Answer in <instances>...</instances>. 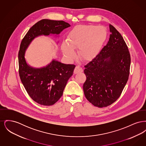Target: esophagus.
I'll list each match as a JSON object with an SVG mask.
<instances>
[{"mask_svg": "<svg viewBox=\"0 0 146 146\" xmlns=\"http://www.w3.org/2000/svg\"><path fill=\"white\" fill-rule=\"evenodd\" d=\"M83 70L82 68H81L80 67H79V66H76L74 69V74H77L78 73H81V72H83Z\"/></svg>", "mask_w": 146, "mask_h": 146, "instance_id": "obj_1", "label": "esophagus"}]
</instances>
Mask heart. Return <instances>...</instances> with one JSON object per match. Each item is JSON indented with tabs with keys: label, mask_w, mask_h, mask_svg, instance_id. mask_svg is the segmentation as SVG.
<instances>
[{
	"label": "heart",
	"mask_w": 146,
	"mask_h": 146,
	"mask_svg": "<svg viewBox=\"0 0 146 146\" xmlns=\"http://www.w3.org/2000/svg\"><path fill=\"white\" fill-rule=\"evenodd\" d=\"M107 33L102 26L79 25L70 31L67 43L63 42L62 49L66 57L71 60L76 56L74 49H79L78 55L85 62L94 60L100 53L106 40Z\"/></svg>",
	"instance_id": "1"
}]
</instances>
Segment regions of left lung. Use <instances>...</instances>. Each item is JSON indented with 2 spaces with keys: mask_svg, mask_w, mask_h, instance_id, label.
Segmentation results:
<instances>
[{
  "mask_svg": "<svg viewBox=\"0 0 146 146\" xmlns=\"http://www.w3.org/2000/svg\"><path fill=\"white\" fill-rule=\"evenodd\" d=\"M109 40L98 55L84 66V95L94 106L102 108L120 97L127 82L131 58L125 41L110 24Z\"/></svg>",
  "mask_w": 146,
  "mask_h": 146,
  "instance_id": "obj_1",
  "label": "left lung"
}]
</instances>
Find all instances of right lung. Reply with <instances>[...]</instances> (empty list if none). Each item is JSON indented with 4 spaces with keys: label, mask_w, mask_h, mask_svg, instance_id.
<instances>
[{
    "label": "right lung",
    "mask_w": 146,
    "mask_h": 146,
    "mask_svg": "<svg viewBox=\"0 0 146 146\" xmlns=\"http://www.w3.org/2000/svg\"><path fill=\"white\" fill-rule=\"evenodd\" d=\"M70 26L64 21L43 19L29 29L21 42L18 55L19 75L29 96L39 104L51 106L55 104L62 96L76 66L64 64L53 59L45 66L33 67L26 61V50L35 38L51 35L58 37L64 29Z\"/></svg>",
    "instance_id": "1"
}]
</instances>
